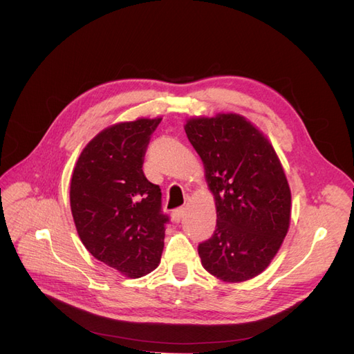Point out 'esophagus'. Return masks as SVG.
I'll return each instance as SVG.
<instances>
[{"mask_svg":"<svg viewBox=\"0 0 354 354\" xmlns=\"http://www.w3.org/2000/svg\"><path fill=\"white\" fill-rule=\"evenodd\" d=\"M183 214H185V208H176L173 212H171V218H173L174 223H180Z\"/></svg>","mask_w":354,"mask_h":354,"instance_id":"obj_1","label":"esophagus"}]
</instances>
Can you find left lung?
I'll use <instances>...</instances> for the list:
<instances>
[{"instance_id": "obj_1", "label": "left lung", "mask_w": 354, "mask_h": 354, "mask_svg": "<svg viewBox=\"0 0 354 354\" xmlns=\"http://www.w3.org/2000/svg\"><path fill=\"white\" fill-rule=\"evenodd\" d=\"M216 199L217 224L199 243L203 269L243 282L270 264L288 233L291 190L273 146L236 113L194 118L185 125Z\"/></svg>"}]
</instances>
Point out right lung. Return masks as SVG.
Segmentation results:
<instances>
[{
	"instance_id": "right-lung-1",
	"label": "right lung",
	"mask_w": 354,
	"mask_h": 354,
	"mask_svg": "<svg viewBox=\"0 0 354 354\" xmlns=\"http://www.w3.org/2000/svg\"><path fill=\"white\" fill-rule=\"evenodd\" d=\"M159 122L142 118L106 128L85 146L71 180V209L84 246L133 279L158 267L169 221L159 186L143 173Z\"/></svg>"
}]
</instances>
